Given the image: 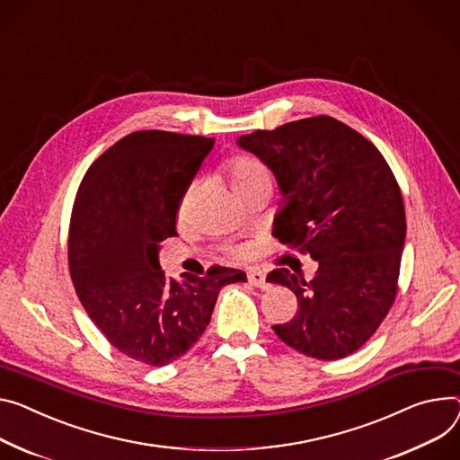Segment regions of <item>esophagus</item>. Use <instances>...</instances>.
I'll list each match as a JSON object with an SVG mask.
<instances>
[{
	"label": "esophagus",
	"instance_id": "esophagus-1",
	"mask_svg": "<svg viewBox=\"0 0 460 460\" xmlns=\"http://www.w3.org/2000/svg\"><path fill=\"white\" fill-rule=\"evenodd\" d=\"M249 281H251V286H254V288H260V289H263L265 288V272L263 270H260V269H249Z\"/></svg>",
	"mask_w": 460,
	"mask_h": 460
}]
</instances>
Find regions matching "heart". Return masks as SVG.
<instances>
[{
	"label": "heart",
	"instance_id": "b5f03b06",
	"mask_svg": "<svg viewBox=\"0 0 460 460\" xmlns=\"http://www.w3.org/2000/svg\"><path fill=\"white\" fill-rule=\"evenodd\" d=\"M265 172H267L265 167L251 156H239V158H234L230 162V182H232V186L239 184V182H244V181H251V179H254V176L265 174Z\"/></svg>",
	"mask_w": 460,
	"mask_h": 460
}]
</instances>
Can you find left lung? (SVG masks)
Listing matches in <instances>:
<instances>
[{"label":"left lung","mask_w":460,"mask_h":460,"mask_svg":"<svg viewBox=\"0 0 460 460\" xmlns=\"http://www.w3.org/2000/svg\"><path fill=\"white\" fill-rule=\"evenodd\" d=\"M274 174L281 200L272 235L316 263L307 281L274 269L269 284L296 295L298 311L272 326L307 358L335 361L361 348L396 296L405 244V208L394 174L359 132L316 116L239 136Z\"/></svg>","instance_id":"1"}]
</instances>
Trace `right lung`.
Listing matches in <instances>:
<instances>
[{
    "label": "right lung",
    "instance_id": "right-lung-1",
    "mask_svg": "<svg viewBox=\"0 0 460 460\" xmlns=\"http://www.w3.org/2000/svg\"><path fill=\"white\" fill-rule=\"evenodd\" d=\"M214 137L139 130L86 171L69 226V270L90 319L121 353L165 367L202 337L219 291L246 281L237 269L167 278L160 243Z\"/></svg>",
    "mask_w": 460,
    "mask_h": 460
}]
</instances>
